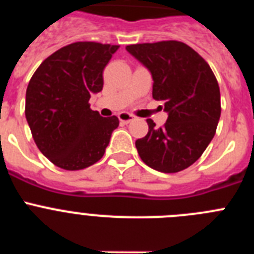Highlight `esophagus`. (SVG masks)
Wrapping results in <instances>:
<instances>
[{
    "label": "esophagus",
    "mask_w": 254,
    "mask_h": 254,
    "mask_svg": "<svg viewBox=\"0 0 254 254\" xmlns=\"http://www.w3.org/2000/svg\"><path fill=\"white\" fill-rule=\"evenodd\" d=\"M118 118H120L121 122L123 123H129L131 121L134 120V117L129 113H126V112H122V113L118 114Z\"/></svg>",
    "instance_id": "esophagus-1"
}]
</instances>
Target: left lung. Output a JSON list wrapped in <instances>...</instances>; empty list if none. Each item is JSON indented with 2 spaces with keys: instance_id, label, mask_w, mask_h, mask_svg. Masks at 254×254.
<instances>
[{
  "instance_id": "obj_1",
  "label": "left lung",
  "mask_w": 254,
  "mask_h": 254,
  "mask_svg": "<svg viewBox=\"0 0 254 254\" xmlns=\"http://www.w3.org/2000/svg\"><path fill=\"white\" fill-rule=\"evenodd\" d=\"M126 49L152 75V98L163 100L168 120L136 141L141 160L161 173L187 169L214 138L221 114L220 89L208 64L186 43L163 40Z\"/></svg>"
}]
</instances>
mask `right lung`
Returning a JSON list of instances; mask_svg holds the SVG:
<instances>
[{
  "instance_id": "obj_1",
  "label": "right lung",
  "mask_w": 254,
  "mask_h": 254,
  "mask_svg": "<svg viewBox=\"0 0 254 254\" xmlns=\"http://www.w3.org/2000/svg\"><path fill=\"white\" fill-rule=\"evenodd\" d=\"M120 46L76 42L40 64L26 89L25 117L40 152L64 170H80L99 161L116 116L91 111L89 99L103 89V71Z\"/></svg>"
}]
</instances>
